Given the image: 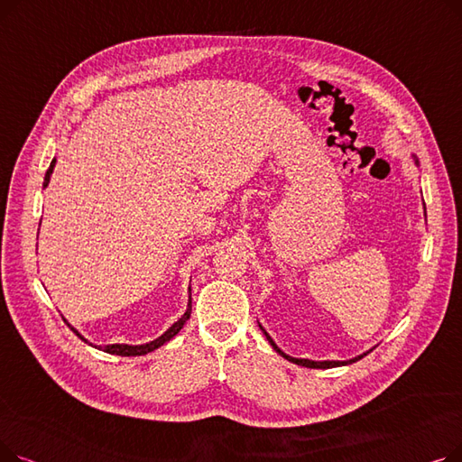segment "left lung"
<instances>
[{
    "label": "left lung",
    "mask_w": 462,
    "mask_h": 462,
    "mask_svg": "<svg viewBox=\"0 0 462 462\" xmlns=\"http://www.w3.org/2000/svg\"><path fill=\"white\" fill-rule=\"evenodd\" d=\"M418 162V161H416ZM262 328V326H260ZM262 331H263V328H262ZM265 333V331H263ZM265 337H268V341H270V345L273 346V350L275 352H279L282 357H286L288 361H292V363H296V365H301V367H309V369H333V367H343V365H350V363H356L357 359H361L363 356H367V354H363V356H357V357H354V359H348V361H310V359H298V357H290V356H286L275 343H273V338L265 333Z\"/></svg>",
    "instance_id": "1"
}]
</instances>
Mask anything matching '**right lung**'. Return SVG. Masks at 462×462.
Wrapping results in <instances>:
<instances>
[{"label": "right lung", "instance_id": "1", "mask_svg": "<svg viewBox=\"0 0 462 462\" xmlns=\"http://www.w3.org/2000/svg\"><path fill=\"white\" fill-rule=\"evenodd\" d=\"M54 164H56V159L51 162V168L46 170V176H44V187L48 185V180H51V174H52V170H54ZM189 317H190V301H189V309H187V312L183 314V317L170 328L168 331H164L159 338H155V341H152V343H148V345H138V346H131V345H108V346H95V348H99V350H103V352H108V354H116V356H143V354H148V352H153V350H157L159 346H162L164 343H168L170 338L172 337H176L178 333H180V329L185 326V322L189 320ZM72 331H75L84 343H88L86 338L75 329V328H70ZM89 345V343H88Z\"/></svg>", "mask_w": 462, "mask_h": 462}]
</instances>
